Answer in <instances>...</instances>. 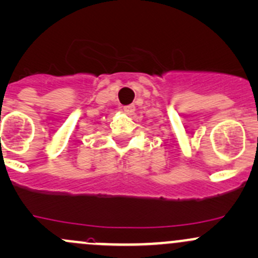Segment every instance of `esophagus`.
Wrapping results in <instances>:
<instances>
[{
	"mask_svg": "<svg viewBox=\"0 0 258 258\" xmlns=\"http://www.w3.org/2000/svg\"><path fill=\"white\" fill-rule=\"evenodd\" d=\"M122 110L126 114H134L135 110H136V106L135 105H126L122 107Z\"/></svg>",
	"mask_w": 258,
	"mask_h": 258,
	"instance_id": "1",
	"label": "esophagus"
}]
</instances>
